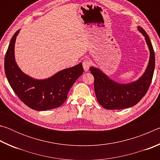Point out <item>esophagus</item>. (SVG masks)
I'll list each match as a JSON object with an SVG mask.
<instances>
[{"mask_svg": "<svg viewBox=\"0 0 160 160\" xmlns=\"http://www.w3.org/2000/svg\"><path fill=\"white\" fill-rule=\"evenodd\" d=\"M90 64L91 63H90V61L87 60V59L82 62V66H83V68H84V70H85V72L88 71L89 68H90Z\"/></svg>", "mask_w": 160, "mask_h": 160, "instance_id": "34e87169", "label": "esophagus"}]
</instances>
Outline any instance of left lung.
<instances>
[{
	"mask_svg": "<svg viewBox=\"0 0 160 160\" xmlns=\"http://www.w3.org/2000/svg\"><path fill=\"white\" fill-rule=\"evenodd\" d=\"M138 31L145 37L150 50V59L144 73L134 82L121 84L112 80L101 70L90 67L94 78V88L97 99L106 109H122L133 107L145 95L152 80L155 66V52L150 37L141 27Z\"/></svg>",
	"mask_w": 160,
	"mask_h": 160,
	"instance_id": "8db88e82",
	"label": "left lung"
}]
</instances>
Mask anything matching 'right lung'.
Segmentation results:
<instances>
[{
    "mask_svg": "<svg viewBox=\"0 0 160 160\" xmlns=\"http://www.w3.org/2000/svg\"><path fill=\"white\" fill-rule=\"evenodd\" d=\"M20 29L10 40L5 56V72L13 91L31 109L46 111L61 106L76 80L83 73L80 63L62 70L47 79H34L22 71L15 58V44Z\"/></svg>",
    "mask_w": 160,
    "mask_h": 160,
    "instance_id": "add662e5",
    "label": "right lung"
}]
</instances>
